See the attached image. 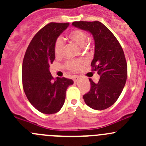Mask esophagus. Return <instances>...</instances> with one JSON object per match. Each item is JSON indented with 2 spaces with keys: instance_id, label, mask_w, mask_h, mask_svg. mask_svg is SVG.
Masks as SVG:
<instances>
[{
  "instance_id": "esophagus-1",
  "label": "esophagus",
  "mask_w": 146,
  "mask_h": 146,
  "mask_svg": "<svg viewBox=\"0 0 146 146\" xmlns=\"http://www.w3.org/2000/svg\"><path fill=\"white\" fill-rule=\"evenodd\" d=\"M78 80H79L78 76H74V77H73V81H74L75 82H77Z\"/></svg>"
}]
</instances>
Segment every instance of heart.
<instances>
[{
    "mask_svg": "<svg viewBox=\"0 0 146 146\" xmlns=\"http://www.w3.org/2000/svg\"><path fill=\"white\" fill-rule=\"evenodd\" d=\"M68 36L70 41L74 42L79 46L82 47V48H85L86 47V42L88 39V36L85 31L80 29H73L69 32ZM64 46L65 44L64 40L61 37L57 38L55 40L54 46V54H55L56 56L59 57L62 55L64 50ZM82 63V61L80 59L70 60V61L66 62V67L71 71H77L80 68Z\"/></svg>",
    "mask_w": 146,
    "mask_h": 146,
    "instance_id": "1",
    "label": "heart"
}]
</instances>
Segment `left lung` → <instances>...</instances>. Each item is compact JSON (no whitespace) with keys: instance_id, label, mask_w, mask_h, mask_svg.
<instances>
[{"instance_id":"1","label":"left lung","mask_w":146,"mask_h":146,"mask_svg":"<svg viewBox=\"0 0 146 146\" xmlns=\"http://www.w3.org/2000/svg\"><path fill=\"white\" fill-rule=\"evenodd\" d=\"M72 25L92 34L95 54L91 66L100 76L97 83L89 79L90 90L83 95L84 101L93 110H105L116 102L126 84L127 64L123 48L111 31L100 22L79 21Z\"/></svg>"}]
</instances>
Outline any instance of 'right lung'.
Masks as SVG:
<instances>
[{
	"mask_svg": "<svg viewBox=\"0 0 146 146\" xmlns=\"http://www.w3.org/2000/svg\"><path fill=\"white\" fill-rule=\"evenodd\" d=\"M69 26V23H50L32 39L25 54L22 78L25 93L35 109L46 114L58 112L64 105L71 79L54 78L49 65L55 59V40Z\"/></svg>",
	"mask_w": 146,
	"mask_h": 146,
	"instance_id": "1",
	"label": "right lung"
}]
</instances>
